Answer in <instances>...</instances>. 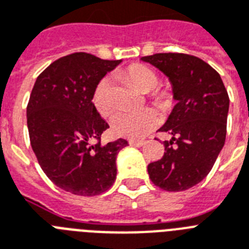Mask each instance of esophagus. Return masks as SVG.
Returning <instances> with one entry per match:
<instances>
[{
	"label": "esophagus",
	"mask_w": 249,
	"mask_h": 249,
	"mask_svg": "<svg viewBox=\"0 0 249 249\" xmlns=\"http://www.w3.org/2000/svg\"><path fill=\"white\" fill-rule=\"evenodd\" d=\"M128 144L132 145V146H142L145 144V141L142 140H130L128 141Z\"/></svg>",
	"instance_id": "esophagus-1"
}]
</instances>
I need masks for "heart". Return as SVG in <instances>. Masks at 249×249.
Returning <instances> with one entry per match:
<instances>
[{"label":"heart","instance_id":"heart-1","mask_svg":"<svg viewBox=\"0 0 249 249\" xmlns=\"http://www.w3.org/2000/svg\"><path fill=\"white\" fill-rule=\"evenodd\" d=\"M121 75L128 79L141 92H150L154 103L160 107L170 104L171 96L166 91H157L160 78L158 73L150 67L142 64H132L121 71ZM92 104L97 113L103 117H109L115 110L117 103L110 78L105 77L97 82L92 93ZM160 122L158 113L152 108H145L132 112H119L113 117L112 130L115 135L127 139H141L154 130Z\"/></svg>","mask_w":249,"mask_h":249}]
</instances>
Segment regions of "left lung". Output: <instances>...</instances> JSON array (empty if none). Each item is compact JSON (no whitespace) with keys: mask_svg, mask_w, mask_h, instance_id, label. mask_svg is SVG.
Masks as SVG:
<instances>
[{"mask_svg":"<svg viewBox=\"0 0 249 249\" xmlns=\"http://www.w3.org/2000/svg\"><path fill=\"white\" fill-rule=\"evenodd\" d=\"M141 60L170 78L178 101L159 128L172 139L163 141L162 158L148 166L149 178L166 192H182L210 174L225 144L228 91L217 71L193 55L154 53Z\"/></svg>","mask_w":249,"mask_h":249,"instance_id":"left-lung-1","label":"left lung"}]
</instances>
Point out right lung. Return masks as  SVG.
Here are the masks:
<instances>
[{"label": "right lung", "instance_id": "1", "mask_svg": "<svg viewBox=\"0 0 249 249\" xmlns=\"http://www.w3.org/2000/svg\"><path fill=\"white\" fill-rule=\"evenodd\" d=\"M121 60L87 53L57 59L36 79L27 107L29 139L46 176L74 196H99L115 181L124 139L101 145L109 124L92 104L97 82Z\"/></svg>", "mask_w": 249, "mask_h": 249}]
</instances>
